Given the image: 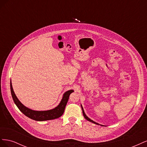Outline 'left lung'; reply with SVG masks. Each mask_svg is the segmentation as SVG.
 <instances>
[{"instance_id": "obj_1", "label": "left lung", "mask_w": 147, "mask_h": 147, "mask_svg": "<svg viewBox=\"0 0 147 147\" xmlns=\"http://www.w3.org/2000/svg\"><path fill=\"white\" fill-rule=\"evenodd\" d=\"M81 107H82V112H83V116H84V118L88 120V121H90V122H92V123H94V124H97V125L103 126V125H101V124H99V123H96V122H95V121H92V119H91L90 118H88V117L86 116V115L85 114V113H84V110H83V107H82V105H81Z\"/></svg>"}]
</instances>
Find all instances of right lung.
<instances>
[{"label": "right lung", "instance_id": "1", "mask_svg": "<svg viewBox=\"0 0 147 147\" xmlns=\"http://www.w3.org/2000/svg\"><path fill=\"white\" fill-rule=\"evenodd\" d=\"M10 90L13 101H14L15 104L18 107V108L20 109L21 112L23 114H24L26 117H29L30 119L35 120V121H38L54 119L61 117L64 113L65 106L68 102L70 94L74 91L73 90H70L64 92V94L63 96V98H62V100H61L59 104L57 107H56L55 108L48 110L36 111L29 109L28 107H26L22 104L19 100V99L17 98L16 94H15V92L13 91L11 81Z\"/></svg>", "mask_w": 147, "mask_h": 147}]
</instances>
